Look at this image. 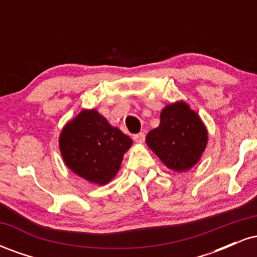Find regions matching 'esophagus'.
<instances>
[{
  "label": "esophagus",
  "mask_w": 257,
  "mask_h": 257,
  "mask_svg": "<svg viewBox=\"0 0 257 257\" xmlns=\"http://www.w3.org/2000/svg\"><path fill=\"white\" fill-rule=\"evenodd\" d=\"M133 139H134L138 144H143L144 141H145V133H139V134H135L134 137H133Z\"/></svg>",
  "instance_id": "esophagus-1"
}]
</instances>
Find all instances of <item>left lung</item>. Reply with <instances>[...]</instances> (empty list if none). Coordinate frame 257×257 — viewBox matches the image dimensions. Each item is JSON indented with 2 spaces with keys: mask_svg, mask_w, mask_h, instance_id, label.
Listing matches in <instances>:
<instances>
[{
  "mask_svg": "<svg viewBox=\"0 0 257 257\" xmlns=\"http://www.w3.org/2000/svg\"><path fill=\"white\" fill-rule=\"evenodd\" d=\"M208 143V133L198 114L187 104L168 105L161 124L147 134L146 144L169 169L185 172L199 161Z\"/></svg>",
  "mask_w": 257,
  "mask_h": 257,
  "instance_id": "1",
  "label": "left lung"
}]
</instances>
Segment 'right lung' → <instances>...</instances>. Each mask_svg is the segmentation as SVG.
I'll use <instances>...</instances> for the list:
<instances>
[{"label": "right lung", "instance_id": "1", "mask_svg": "<svg viewBox=\"0 0 257 257\" xmlns=\"http://www.w3.org/2000/svg\"><path fill=\"white\" fill-rule=\"evenodd\" d=\"M132 143L128 135L110 125L95 110L82 111L65 125L59 140L66 166L98 185L113 179Z\"/></svg>", "mask_w": 257, "mask_h": 257}]
</instances>
